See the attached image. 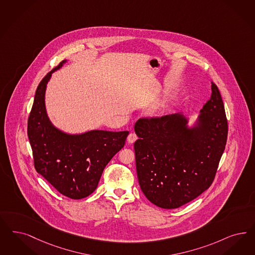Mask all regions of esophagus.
<instances>
[{
    "label": "esophagus",
    "mask_w": 255,
    "mask_h": 255,
    "mask_svg": "<svg viewBox=\"0 0 255 255\" xmlns=\"http://www.w3.org/2000/svg\"><path fill=\"white\" fill-rule=\"evenodd\" d=\"M136 139H137V135H136L134 132H131V133L128 135V137H127V141H128L129 143H133Z\"/></svg>",
    "instance_id": "1"
}]
</instances>
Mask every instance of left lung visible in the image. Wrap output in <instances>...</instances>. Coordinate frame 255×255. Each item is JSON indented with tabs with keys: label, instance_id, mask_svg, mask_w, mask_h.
<instances>
[{
	"label": "left lung",
	"instance_id": "obj_1",
	"mask_svg": "<svg viewBox=\"0 0 255 255\" xmlns=\"http://www.w3.org/2000/svg\"><path fill=\"white\" fill-rule=\"evenodd\" d=\"M200 116L186 129L182 114L141 118L134 124L135 165L141 190L149 202L173 209L193 201L212 185L225 149L228 122L217 85Z\"/></svg>",
	"mask_w": 255,
	"mask_h": 255
}]
</instances>
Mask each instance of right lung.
I'll list each match as a JSON object with an SVG mask.
<instances>
[{
	"label": "right lung",
	"mask_w": 255,
	"mask_h": 255,
	"mask_svg": "<svg viewBox=\"0 0 255 255\" xmlns=\"http://www.w3.org/2000/svg\"><path fill=\"white\" fill-rule=\"evenodd\" d=\"M63 63L48 72L36 88L27 134L35 170L59 193L80 200L95 191L105 167L123 149L129 132L96 130L70 135L53 127L46 115L45 89L53 71Z\"/></svg>",
	"instance_id": "add662e5"
}]
</instances>
